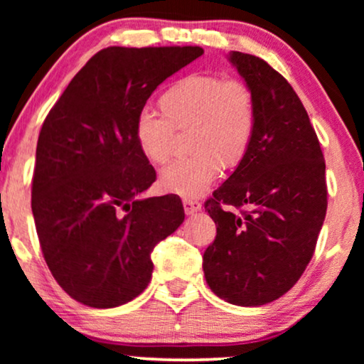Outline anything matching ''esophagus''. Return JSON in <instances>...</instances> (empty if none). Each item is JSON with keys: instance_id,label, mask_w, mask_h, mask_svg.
Masks as SVG:
<instances>
[{"instance_id": "1", "label": "esophagus", "mask_w": 364, "mask_h": 364, "mask_svg": "<svg viewBox=\"0 0 364 364\" xmlns=\"http://www.w3.org/2000/svg\"><path fill=\"white\" fill-rule=\"evenodd\" d=\"M183 210H186L187 215H193V213L202 210V203L198 200H191V198H186V200H183Z\"/></svg>"}]
</instances>
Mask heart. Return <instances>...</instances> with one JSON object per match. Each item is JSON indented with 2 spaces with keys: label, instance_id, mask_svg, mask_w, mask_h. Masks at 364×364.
<instances>
[{
  "label": "heart",
  "instance_id": "obj_1",
  "mask_svg": "<svg viewBox=\"0 0 364 364\" xmlns=\"http://www.w3.org/2000/svg\"><path fill=\"white\" fill-rule=\"evenodd\" d=\"M162 109H141L136 134L144 156L164 164L176 147V129L187 131L191 156L178 157L161 173L167 192L193 198L205 193L222 172V159L240 161L255 129L252 89L238 79L193 74L168 89Z\"/></svg>",
  "mask_w": 364,
  "mask_h": 364
}]
</instances>
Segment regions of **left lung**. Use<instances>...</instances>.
Returning <instances> with one entry per match:
<instances>
[{"mask_svg": "<svg viewBox=\"0 0 364 364\" xmlns=\"http://www.w3.org/2000/svg\"><path fill=\"white\" fill-rule=\"evenodd\" d=\"M228 59L255 102L240 164L205 202L217 225L203 253L210 290L232 305H267L290 290L315 252L326 215L325 159L290 82L252 54Z\"/></svg>", "mask_w": 364, "mask_h": 364, "instance_id": "1", "label": "left lung"}]
</instances>
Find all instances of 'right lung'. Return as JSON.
I'll return each mask as SVG.
<instances>
[{
    "label": "right lung",
    "instance_id": "right-lung-1",
    "mask_svg": "<svg viewBox=\"0 0 364 364\" xmlns=\"http://www.w3.org/2000/svg\"><path fill=\"white\" fill-rule=\"evenodd\" d=\"M202 54L198 46L102 49L44 119L33 217L54 280L82 305L114 308L141 295L154 247L186 218L173 193L141 198L156 171L136 122L159 84Z\"/></svg>",
    "mask_w": 364,
    "mask_h": 364
}]
</instances>
